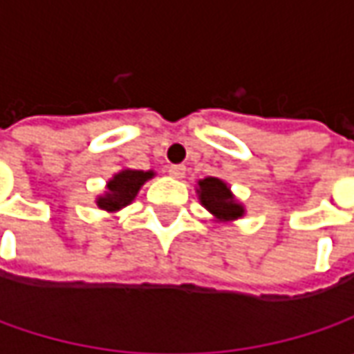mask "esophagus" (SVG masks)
<instances>
[{"label":"esophagus","mask_w":354,"mask_h":354,"mask_svg":"<svg viewBox=\"0 0 354 354\" xmlns=\"http://www.w3.org/2000/svg\"><path fill=\"white\" fill-rule=\"evenodd\" d=\"M169 175L171 177H175V179H181L185 175V165H171Z\"/></svg>","instance_id":"esophagus-1"}]
</instances>
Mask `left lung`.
Instances as JSON below:
<instances>
[{
    "label": "left lung",
    "instance_id": "1",
    "mask_svg": "<svg viewBox=\"0 0 354 354\" xmlns=\"http://www.w3.org/2000/svg\"><path fill=\"white\" fill-rule=\"evenodd\" d=\"M197 195L201 205L221 223H232L240 216H244V207L230 193V187L216 177L201 179Z\"/></svg>",
    "mask_w": 354,
    "mask_h": 354
}]
</instances>
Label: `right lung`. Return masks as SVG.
<instances>
[{"label": "right lung", "instance_id": "right-lung-1", "mask_svg": "<svg viewBox=\"0 0 354 354\" xmlns=\"http://www.w3.org/2000/svg\"><path fill=\"white\" fill-rule=\"evenodd\" d=\"M156 173L153 171H138V169H122L116 173L108 183L106 193L102 197L96 198L98 209L108 212H118L120 209L128 207L129 203L140 193L142 185L151 179Z\"/></svg>", "mask_w": 354, "mask_h": 354}]
</instances>
